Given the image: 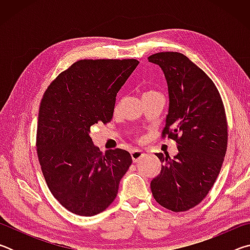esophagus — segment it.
<instances>
[{
  "label": "esophagus",
  "mask_w": 250,
  "mask_h": 250,
  "mask_svg": "<svg viewBox=\"0 0 250 250\" xmlns=\"http://www.w3.org/2000/svg\"><path fill=\"white\" fill-rule=\"evenodd\" d=\"M145 155L146 154L143 153L141 150H133L132 152H131V158H132V161L134 163L138 162V161H140Z\"/></svg>",
  "instance_id": "1"
}]
</instances>
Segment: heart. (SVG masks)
Returning a JSON list of instances; mask_svg holds the SVG:
<instances>
[{"label": "heart", "mask_w": 250, "mask_h": 250, "mask_svg": "<svg viewBox=\"0 0 250 250\" xmlns=\"http://www.w3.org/2000/svg\"><path fill=\"white\" fill-rule=\"evenodd\" d=\"M150 94H153V92H152V91H150V92H146V94L145 95H143V96H146V95H150ZM116 108H118V105H117V107Z\"/></svg>", "instance_id": "heart-1"}]
</instances>
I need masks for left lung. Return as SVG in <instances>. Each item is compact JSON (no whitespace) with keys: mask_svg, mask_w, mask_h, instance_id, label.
Instances as JSON below:
<instances>
[{"mask_svg":"<svg viewBox=\"0 0 250 250\" xmlns=\"http://www.w3.org/2000/svg\"><path fill=\"white\" fill-rule=\"evenodd\" d=\"M167 79L168 111L163 135L177 143V153H156L163 163L151 181L161 206L184 211L203 201L221 171L227 149V120L221 95L204 71L185 55L162 52L147 58Z\"/></svg>","mask_w":250,"mask_h":250,"instance_id":"1","label":"left lung"}]
</instances>
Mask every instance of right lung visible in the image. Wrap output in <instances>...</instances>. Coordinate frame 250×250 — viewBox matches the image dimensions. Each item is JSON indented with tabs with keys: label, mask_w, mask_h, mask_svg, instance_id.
<instances>
[{
	"label": "right lung",
	"mask_w": 250,
	"mask_h": 250,
	"mask_svg": "<svg viewBox=\"0 0 250 250\" xmlns=\"http://www.w3.org/2000/svg\"><path fill=\"white\" fill-rule=\"evenodd\" d=\"M138 65L137 59H83L45 91L37 155L50 192L71 213L94 216L107 208L132 163L125 150L104 154L92 142L90 128L111 121L118 91Z\"/></svg>",
	"instance_id": "1"
}]
</instances>
